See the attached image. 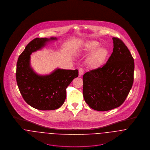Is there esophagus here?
I'll return each instance as SVG.
<instances>
[{
	"label": "esophagus",
	"mask_w": 150,
	"mask_h": 150,
	"mask_svg": "<svg viewBox=\"0 0 150 150\" xmlns=\"http://www.w3.org/2000/svg\"><path fill=\"white\" fill-rule=\"evenodd\" d=\"M79 76H83V74H84V70L83 68H80L79 70Z\"/></svg>",
	"instance_id": "34e87169"
}]
</instances>
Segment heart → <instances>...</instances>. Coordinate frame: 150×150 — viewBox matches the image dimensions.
Here are the masks:
<instances>
[{
    "label": "heart",
    "mask_w": 150,
    "mask_h": 150,
    "mask_svg": "<svg viewBox=\"0 0 150 150\" xmlns=\"http://www.w3.org/2000/svg\"><path fill=\"white\" fill-rule=\"evenodd\" d=\"M100 44L96 40H91L85 43L82 52L88 54L93 52L88 58V64L92 67H98L103 64L107 58L108 52L107 48L99 47Z\"/></svg>",
    "instance_id": "b5f03b06"
}]
</instances>
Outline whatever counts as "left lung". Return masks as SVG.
I'll use <instances>...</instances> for the list:
<instances>
[{"label":"left lung","instance_id":"1","mask_svg":"<svg viewBox=\"0 0 150 150\" xmlns=\"http://www.w3.org/2000/svg\"><path fill=\"white\" fill-rule=\"evenodd\" d=\"M112 39L113 52L106 64L86 72L83 77L84 100L89 107L99 111L120 106L133 83L134 59L121 40Z\"/></svg>","mask_w":150,"mask_h":150}]
</instances>
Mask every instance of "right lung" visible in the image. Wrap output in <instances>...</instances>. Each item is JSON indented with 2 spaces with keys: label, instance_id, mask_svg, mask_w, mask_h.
<instances>
[{
  "label": "right lung",
  "instance_id": "add662e5",
  "mask_svg": "<svg viewBox=\"0 0 150 150\" xmlns=\"http://www.w3.org/2000/svg\"><path fill=\"white\" fill-rule=\"evenodd\" d=\"M57 38H36L29 43L20 55L16 80L21 94L30 106L40 110H53L62 106L66 97V88L79 76V71L57 68L49 74L36 73L30 65V55L43 48Z\"/></svg>",
  "mask_w": 150,
  "mask_h": 150
}]
</instances>
